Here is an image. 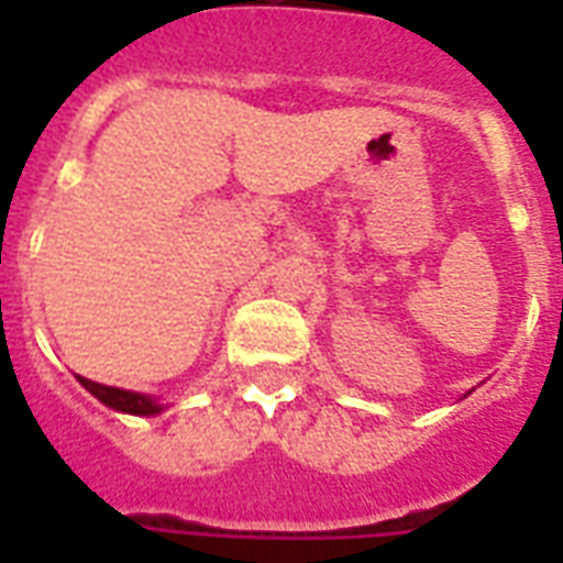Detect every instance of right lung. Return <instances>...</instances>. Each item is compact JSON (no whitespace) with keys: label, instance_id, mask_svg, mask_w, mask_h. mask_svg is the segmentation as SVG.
I'll list each match as a JSON object with an SVG mask.
<instances>
[{"label":"right lung","instance_id":"1","mask_svg":"<svg viewBox=\"0 0 563 563\" xmlns=\"http://www.w3.org/2000/svg\"><path fill=\"white\" fill-rule=\"evenodd\" d=\"M78 383H81L92 397H99L104 406H110V409L128 411V415H157V411H161V406H157L152 397H145V394L125 391V388H110V385L92 383V379H84V376H78Z\"/></svg>","mask_w":563,"mask_h":563}]
</instances>
